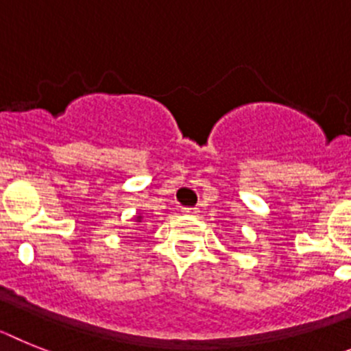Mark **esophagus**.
Returning a JSON list of instances; mask_svg holds the SVG:
<instances>
[{"label": "esophagus", "mask_w": 351, "mask_h": 351, "mask_svg": "<svg viewBox=\"0 0 351 351\" xmlns=\"http://www.w3.org/2000/svg\"><path fill=\"white\" fill-rule=\"evenodd\" d=\"M182 212L189 213V215H196V213H199V208H182Z\"/></svg>", "instance_id": "obj_1"}]
</instances>
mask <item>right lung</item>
<instances>
[{
	"instance_id": "obj_1",
	"label": "right lung",
	"mask_w": 351,
	"mask_h": 351,
	"mask_svg": "<svg viewBox=\"0 0 351 351\" xmlns=\"http://www.w3.org/2000/svg\"><path fill=\"white\" fill-rule=\"evenodd\" d=\"M139 219H141V217H138V221H139Z\"/></svg>"
}]
</instances>
